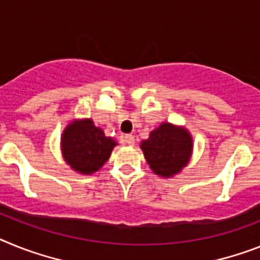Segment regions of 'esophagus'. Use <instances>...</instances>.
Returning <instances> with one entry per match:
<instances>
[{
  "label": "esophagus",
  "instance_id": "34e87169",
  "mask_svg": "<svg viewBox=\"0 0 260 260\" xmlns=\"http://www.w3.org/2000/svg\"><path fill=\"white\" fill-rule=\"evenodd\" d=\"M124 143L128 144V145H134L135 137L132 136V135H125V136H124Z\"/></svg>",
  "mask_w": 260,
  "mask_h": 260
}]
</instances>
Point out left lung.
Returning <instances> with one entry per match:
<instances>
[{
    "label": "left lung",
    "instance_id": "left-lung-1",
    "mask_svg": "<svg viewBox=\"0 0 260 260\" xmlns=\"http://www.w3.org/2000/svg\"><path fill=\"white\" fill-rule=\"evenodd\" d=\"M140 147L150 169L158 176L171 177L187 164L193 143L186 129L164 123L150 132Z\"/></svg>",
    "mask_w": 260,
    "mask_h": 260
}]
</instances>
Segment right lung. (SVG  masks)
Segmentation results:
<instances>
[{"label":"right lung","instance_id":"1","mask_svg":"<svg viewBox=\"0 0 260 260\" xmlns=\"http://www.w3.org/2000/svg\"><path fill=\"white\" fill-rule=\"evenodd\" d=\"M116 143L95 126L91 119L73 121L62 136L63 157L74 171L91 174L99 171Z\"/></svg>","mask_w":260,"mask_h":260}]
</instances>
